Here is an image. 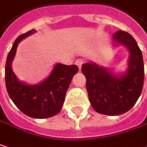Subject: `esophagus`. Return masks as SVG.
<instances>
[{"instance_id": "esophagus-1", "label": "esophagus", "mask_w": 147, "mask_h": 147, "mask_svg": "<svg viewBox=\"0 0 147 147\" xmlns=\"http://www.w3.org/2000/svg\"><path fill=\"white\" fill-rule=\"evenodd\" d=\"M83 63H84V61H83V60H82V59H78V60H76V64L78 65V67H79V70H81V68H82V65Z\"/></svg>"}]
</instances>
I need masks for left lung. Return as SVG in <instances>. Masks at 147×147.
Returning a JSON list of instances; mask_svg holds the SVG:
<instances>
[{
	"label": "left lung",
	"mask_w": 147,
	"mask_h": 147,
	"mask_svg": "<svg viewBox=\"0 0 147 147\" xmlns=\"http://www.w3.org/2000/svg\"><path fill=\"white\" fill-rule=\"evenodd\" d=\"M114 44L129 50L128 70L120 76L96 63H86L82 71L86 79V90L93 109L100 114L117 116L128 111L142 94L144 84V62L142 51L128 32L118 30L113 35Z\"/></svg>",
	"instance_id": "8db88e82"
}]
</instances>
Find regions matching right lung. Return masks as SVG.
I'll return each instance as SVG.
<instances>
[{
	"label": "right lung",
	"instance_id": "right-lung-1",
	"mask_svg": "<svg viewBox=\"0 0 147 147\" xmlns=\"http://www.w3.org/2000/svg\"><path fill=\"white\" fill-rule=\"evenodd\" d=\"M36 30L19 36L6 58L5 68V86L10 98L25 115L32 118H49L58 114L63 106L66 91L78 66L58 63L44 82L38 85H26L19 82L11 69V62L20 41Z\"/></svg>",
	"mask_w": 147,
	"mask_h": 147
}]
</instances>
